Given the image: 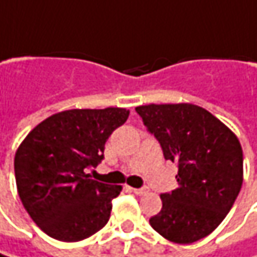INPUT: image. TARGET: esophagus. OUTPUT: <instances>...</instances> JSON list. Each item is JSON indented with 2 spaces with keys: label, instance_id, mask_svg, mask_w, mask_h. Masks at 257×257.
<instances>
[{
  "label": "esophagus",
  "instance_id": "esophagus-1",
  "mask_svg": "<svg viewBox=\"0 0 257 257\" xmlns=\"http://www.w3.org/2000/svg\"><path fill=\"white\" fill-rule=\"evenodd\" d=\"M132 192L135 193V195H145V193H148V188H141V189H137V188H132Z\"/></svg>",
  "mask_w": 257,
  "mask_h": 257
}]
</instances>
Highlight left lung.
I'll list each match as a JSON object with an SVG mask.
<instances>
[{
  "mask_svg": "<svg viewBox=\"0 0 257 257\" xmlns=\"http://www.w3.org/2000/svg\"><path fill=\"white\" fill-rule=\"evenodd\" d=\"M135 110L159 140L164 159L177 164V188L163 193L151 227L169 241L190 244L227 217L243 185V150L237 135L192 103L145 104Z\"/></svg>",
  "mask_w": 257,
  "mask_h": 257,
  "instance_id": "left-lung-1",
  "label": "left lung"
}]
</instances>
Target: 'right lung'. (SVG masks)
Here are the masks:
<instances>
[{
	"label": "right lung",
	"mask_w": 257,
	"mask_h": 257,
	"mask_svg": "<svg viewBox=\"0 0 257 257\" xmlns=\"http://www.w3.org/2000/svg\"><path fill=\"white\" fill-rule=\"evenodd\" d=\"M128 116L123 107L64 110L40 122L19 145L17 192L43 233L74 243L107 224L122 186L100 183L87 172L103 160L104 144Z\"/></svg>",
	"instance_id": "right-lung-1"
}]
</instances>
